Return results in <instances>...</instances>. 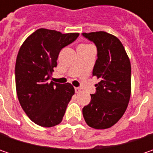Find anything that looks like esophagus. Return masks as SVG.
I'll list each match as a JSON object with an SVG mask.
<instances>
[{
    "label": "esophagus",
    "mask_w": 153,
    "mask_h": 153,
    "mask_svg": "<svg viewBox=\"0 0 153 153\" xmlns=\"http://www.w3.org/2000/svg\"><path fill=\"white\" fill-rule=\"evenodd\" d=\"M75 92L76 94H79L80 92H81V88H75Z\"/></svg>",
    "instance_id": "esophagus-1"
}]
</instances>
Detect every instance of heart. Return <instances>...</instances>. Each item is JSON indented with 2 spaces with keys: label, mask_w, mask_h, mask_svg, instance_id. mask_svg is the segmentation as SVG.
<instances>
[{
  "label": "heart",
  "mask_w": 153,
  "mask_h": 153,
  "mask_svg": "<svg viewBox=\"0 0 153 153\" xmlns=\"http://www.w3.org/2000/svg\"><path fill=\"white\" fill-rule=\"evenodd\" d=\"M81 46H89V45H81Z\"/></svg>",
  "instance_id": "1"
}]
</instances>
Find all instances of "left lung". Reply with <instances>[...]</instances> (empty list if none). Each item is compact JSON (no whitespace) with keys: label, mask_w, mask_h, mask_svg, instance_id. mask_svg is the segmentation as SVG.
Returning a JSON list of instances; mask_svg holds the SVG:
<instances>
[{"label":"left lung","mask_w":153,"mask_h":153,"mask_svg":"<svg viewBox=\"0 0 153 153\" xmlns=\"http://www.w3.org/2000/svg\"><path fill=\"white\" fill-rule=\"evenodd\" d=\"M94 42L98 59L93 76L100 79L96 93L82 109L87 124L105 129L116 124L126 111L131 94V65L123 45L115 36L105 31L82 33Z\"/></svg>","instance_id":"8db88e82"}]
</instances>
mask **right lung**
Wrapping results in <instances>:
<instances>
[{
    "instance_id": "right-lung-1",
    "label": "right lung",
    "mask_w": 153,
    "mask_h": 153,
    "mask_svg": "<svg viewBox=\"0 0 153 153\" xmlns=\"http://www.w3.org/2000/svg\"><path fill=\"white\" fill-rule=\"evenodd\" d=\"M79 33L62 34L41 28L29 36L19 48L15 65L19 101L30 119L42 127L61 123L68 103L75 94L71 83L49 82L59 53Z\"/></svg>"
}]
</instances>
